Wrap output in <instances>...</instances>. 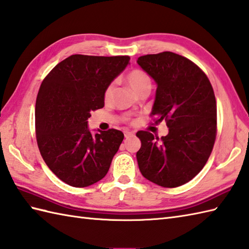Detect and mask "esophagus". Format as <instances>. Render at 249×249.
<instances>
[{"instance_id": "obj_1", "label": "esophagus", "mask_w": 249, "mask_h": 249, "mask_svg": "<svg viewBox=\"0 0 249 249\" xmlns=\"http://www.w3.org/2000/svg\"><path fill=\"white\" fill-rule=\"evenodd\" d=\"M134 132L133 131H124V137L125 139H128V137H131V136H134Z\"/></svg>"}]
</instances>
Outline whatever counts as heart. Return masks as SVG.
Here are the masks:
<instances>
[{
  "instance_id": "obj_1",
  "label": "heart",
  "mask_w": 249,
  "mask_h": 249,
  "mask_svg": "<svg viewBox=\"0 0 249 249\" xmlns=\"http://www.w3.org/2000/svg\"><path fill=\"white\" fill-rule=\"evenodd\" d=\"M126 82H128V84L136 95L145 89H151L150 78H149V75L145 71L140 69L132 70L131 72L126 75ZM114 90L115 84L114 83H110V84L106 88V91H104V100L108 101L109 99L113 97Z\"/></svg>"
}]
</instances>
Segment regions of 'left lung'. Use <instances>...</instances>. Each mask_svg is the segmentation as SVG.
I'll list each match as a JSON object with an SVG mask.
<instances>
[{"label":"left lung","instance_id":"1","mask_svg":"<svg viewBox=\"0 0 249 249\" xmlns=\"http://www.w3.org/2000/svg\"><path fill=\"white\" fill-rule=\"evenodd\" d=\"M143 71L157 83L151 116L166 121L168 134L136 133L142 175L163 187L191 181L206 165L216 137V100L211 83L192 60L173 52L139 57Z\"/></svg>","mask_w":249,"mask_h":249}]
</instances>
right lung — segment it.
Instances as JSON below:
<instances>
[{"instance_id": "obj_1", "label": "right lung", "mask_w": 249, "mask_h": 249, "mask_svg": "<svg viewBox=\"0 0 249 249\" xmlns=\"http://www.w3.org/2000/svg\"><path fill=\"white\" fill-rule=\"evenodd\" d=\"M129 56L74 54L50 71L38 91L35 126L38 148L65 183L86 187L103 179L124 133L88 129L91 110L104 107V91L129 64Z\"/></svg>"}]
</instances>
